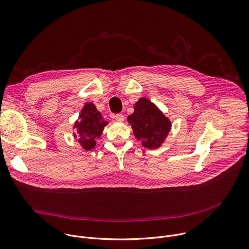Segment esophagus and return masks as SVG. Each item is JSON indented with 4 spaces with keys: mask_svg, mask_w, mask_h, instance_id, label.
I'll use <instances>...</instances> for the list:
<instances>
[{
    "mask_svg": "<svg viewBox=\"0 0 249 249\" xmlns=\"http://www.w3.org/2000/svg\"><path fill=\"white\" fill-rule=\"evenodd\" d=\"M115 119L119 122H123L124 121V115L123 114H116L115 115Z\"/></svg>",
    "mask_w": 249,
    "mask_h": 249,
    "instance_id": "obj_1",
    "label": "esophagus"
}]
</instances>
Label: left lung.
<instances>
[{"mask_svg":"<svg viewBox=\"0 0 249 249\" xmlns=\"http://www.w3.org/2000/svg\"><path fill=\"white\" fill-rule=\"evenodd\" d=\"M134 136L147 149H159L170 132L171 121L158 106L146 97L134 104V112L128 116Z\"/></svg>","mask_w":249,"mask_h":249,"instance_id":"8db88e82","label":"left lung"}]
</instances>
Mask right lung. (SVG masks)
I'll return each mask as SVG.
<instances>
[{"label":"right lung","mask_w":249,"mask_h":249,"mask_svg":"<svg viewBox=\"0 0 249 249\" xmlns=\"http://www.w3.org/2000/svg\"><path fill=\"white\" fill-rule=\"evenodd\" d=\"M108 124L92 102H87L78 120L74 123V129L78 133V142L85 151H90L96 146V140L100 138L104 127ZM77 138V134H74Z\"/></svg>","instance_id":"right-lung-1"}]
</instances>
